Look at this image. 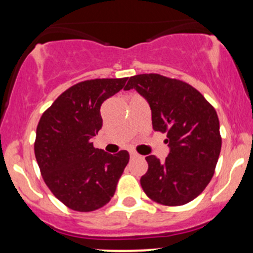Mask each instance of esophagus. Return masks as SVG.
<instances>
[{
  "label": "esophagus",
  "instance_id": "obj_1",
  "mask_svg": "<svg viewBox=\"0 0 253 253\" xmlns=\"http://www.w3.org/2000/svg\"><path fill=\"white\" fill-rule=\"evenodd\" d=\"M130 157H131V158H137V157H139V155H137V153L135 152V151H130Z\"/></svg>",
  "mask_w": 253,
  "mask_h": 253
}]
</instances>
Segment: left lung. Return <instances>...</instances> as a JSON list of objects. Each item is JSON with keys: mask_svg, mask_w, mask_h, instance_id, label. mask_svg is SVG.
Segmentation results:
<instances>
[{"mask_svg": "<svg viewBox=\"0 0 253 253\" xmlns=\"http://www.w3.org/2000/svg\"><path fill=\"white\" fill-rule=\"evenodd\" d=\"M135 88L148 102L153 130L167 132L168 157H146L148 169L140 183L145 194L166 206L196 199L214 174L222 137L217 112L191 85L160 74H140L124 90Z\"/></svg>", "mask_w": 253, "mask_h": 253, "instance_id": "1", "label": "left lung"}]
</instances>
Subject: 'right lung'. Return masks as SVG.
Listing matches in <instances>:
<instances>
[{
	"label": "right lung",
	"mask_w": 253,
	"mask_h": 253,
	"mask_svg": "<svg viewBox=\"0 0 253 253\" xmlns=\"http://www.w3.org/2000/svg\"><path fill=\"white\" fill-rule=\"evenodd\" d=\"M127 78L82 82L64 91L38 124L34 145L41 174L52 194L78 212H91L111 201L129 153L93 147L102 127L101 106L119 92Z\"/></svg>",
	"instance_id": "add662e5"
}]
</instances>
